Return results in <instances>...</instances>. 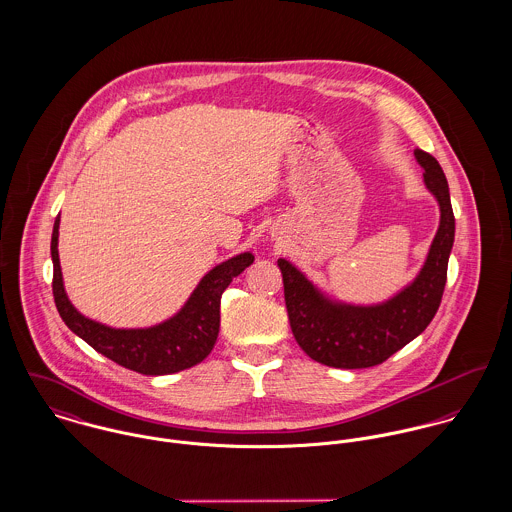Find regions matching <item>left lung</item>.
I'll use <instances>...</instances> for the list:
<instances>
[{
  "label": "left lung",
  "mask_w": 512,
  "mask_h": 512,
  "mask_svg": "<svg viewBox=\"0 0 512 512\" xmlns=\"http://www.w3.org/2000/svg\"><path fill=\"white\" fill-rule=\"evenodd\" d=\"M414 153L424 167L426 187L438 199L441 219L426 264L408 288L378 305L337 303L319 292L288 260H278L293 337L305 355L321 365H380L416 339L438 311L455 236V217L438 159L422 149Z\"/></svg>",
  "instance_id": "8db88e82"
}]
</instances>
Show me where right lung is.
<instances>
[{
  "mask_svg": "<svg viewBox=\"0 0 512 512\" xmlns=\"http://www.w3.org/2000/svg\"><path fill=\"white\" fill-rule=\"evenodd\" d=\"M57 244L59 217L55 220L51 238L53 295L67 327L110 361L149 376L173 374L207 359L219 337L220 295L232 278L242 274L254 262L250 252L222 262L199 282L183 309L159 325L147 329H112L86 319L74 309L63 288Z\"/></svg>",
  "mask_w": 512,
  "mask_h": 512,
  "instance_id": "1",
  "label": "right lung"
}]
</instances>
